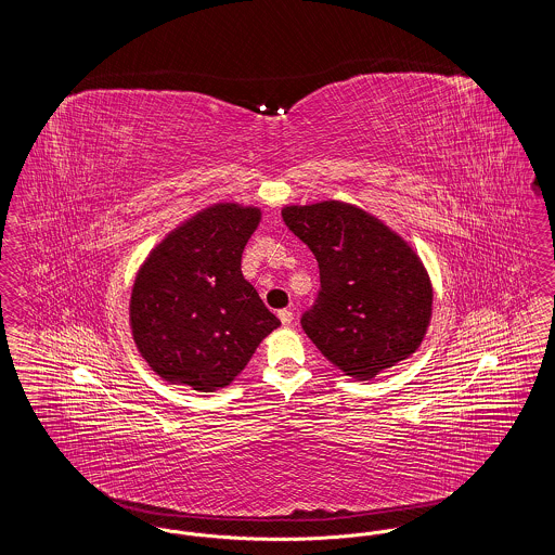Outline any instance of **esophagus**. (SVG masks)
<instances>
[{"label":"esophagus","mask_w":555,"mask_h":555,"mask_svg":"<svg viewBox=\"0 0 555 555\" xmlns=\"http://www.w3.org/2000/svg\"><path fill=\"white\" fill-rule=\"evenodd\" d=\"M279 318H281V322H283L285 326H289L291 322H293V312L285 308V310H281V312H279Z\"/></svg>","instance_id":"obj_1"}]
</instances>
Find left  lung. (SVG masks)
I'll return each instance as SVG.
<instances>
[{
  "label": "left lung",
  "instance_id": "8db88e82",
  "mask_svg": "<svg viewBox=\"0 0 555 555\" xmlns=\"http://www.w3.org/2000/svg\"><path fill=\"white\" fill-rule=\"evenodd\" d=\"M283 220L320 268V289L301 326L328 362L364 380L418 349L433 289L396 233L341 202L291 206Z\"/></svg>",
  "mask_w": 555,
  "mask_h": 555
}]
</instances>
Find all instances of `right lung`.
<instances>
[{
	"instance_id": "right-lung-1",
	"label": "right lung",
	"mask_w": 555,
	"mask_h": 555,
	"mask_svg": "<svg viewBox=\"0 0 555 555\" xmlns=\"http://www.w3.org/2000/svg\"><path fill=\"white\" fill-rule=\"evenodd\" d=\"M258 222L260 210L237 204L199 211L139 270L132 337L162 378L202 393L227 387L281 324L241 272Z\"/></svg>"
}]
</instances>
